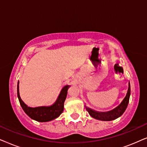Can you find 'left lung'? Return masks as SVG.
<instances>
[{
    "instance_id": "left-lung-1",
    "label": "left lung",
    "mask_w": 147,
    "mask_h": 147,
    "mask_svg": "<svg viewBox=\"0 0 147 147\" xmlns=\"http://www.w3.org/2000/svg\"><path fill=\"white\" fill-rule=\"evenodd\" d=\"M130 94V83H128V88L127 90V93L125 98H124L119 106L114 108L111 111L107 112H100L95 111V110L91 109L90 108L86 107V110L90 114V115L96 119L104 120V121H110L120 117L122 114L125 111L126 107H127L128 102H129V98Z\"/></svg>"
}]
</instances>
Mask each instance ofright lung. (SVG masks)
<instances>
[{
	"label": "right lung",
	"instance_id": "right-lung-1",
	"mask_svg": "<svg viewBox=\"0 0 147 147\" xmlns=\"http://www.w3.org/2000/svg\"><path fill=\"white\" fill-rule=\"evenodd\" d=\"M69 86H65L62 89L55 103L53 105L48 106V107H46V106L36 108L28 107L22 101L19 96V82H18L17 85V96L22 108L30 118L38 122H48L57 118L63 112L64 102L67 97V90L69 89Z\"/></svg>",
	"mask_w": 147,
	"mask_h": 147
}]
</instances>
